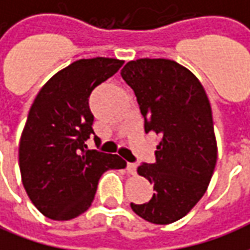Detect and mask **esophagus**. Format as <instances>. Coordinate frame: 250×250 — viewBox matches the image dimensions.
<instances>
[{"instance_id":"34e87169","label":"esophagus","mask_w":250,"mask_h":250,"mask_svg":"<svg viewBox=\"0 0 250 250\" xmlns=\"http://www.w3.org/2000/svg\"><path fill=\"white\" fill-rule=\"evenodd\" d=\"M136 166L135 163H127V173L131 174V175H135L136 174Z\"/></svg>"}]
</instances>
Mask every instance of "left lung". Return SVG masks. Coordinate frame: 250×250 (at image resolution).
Wrapping results in <instances>:
<instances>
[{"mask_svg": "<svg viewBox=\"0 0 250 250\" xmlns=\"http://www.w3.org/2000/svg\"><path fill=\"white\" fill-rule=\"evenodd\" d=\"M120 75L134 89L146 134L161 136L157 162L138 167L155 193L131 209L151 224L167 225L193 209L214 173L217 141L209 99L193 72L168 59L128 62Z\"/></svg>", "mask_w": 250, "mask_h": 250, "instance_id": "8db88e82", "label": "left lung"}]
</instances>
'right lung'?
<instances>
[{"label": "right lung", "instance_id": "add662e5", "mask_svg": "<svg viewBox=\"0 0 250 250\" xmlns=\"http://www.w3.org/2000/svg\"><path fill=\"white\" fill-rule=\"evenodd\" d=\"M123 62L108 57L72 62L42 85L30 107L20 139V171L32 204L51 220L84 213L102 174L127 165L119 155L88 150L84 143L95 134L88 98Z\"/></svg>", "mask_w": 250, "mask_h": 250}]
</instances>
